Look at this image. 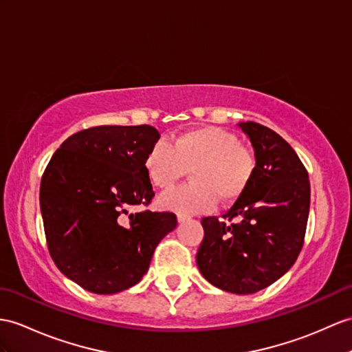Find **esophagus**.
<instances>
[{"label":"esophagus","mask_w":352,"mask_h":352,"mask_svg":"<svg viewBox=\"0 0 352 352\" xmlns=\"http://www.w3.org/2000/svg\"><path fill=\"white\" fill-rule=\"evenodd\" d=\"M185 221H188V215H184V213H179V215H177V222H179V224H182V222H185Z\"/></svg>","instance_id":"obj_1"}]
</instances>
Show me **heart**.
<instances>
[{"mask_svg":"<svg viewBox=\"0 0 352 352\" xmlns=\"http://www.w3.org/2000/svg\"><path fill=\"white\" fill-rule=\"evenodd\" d=\"M149 181L160 190H168L191 170L192 184L160 197V206L184 215L209 212L218 201L231 203L250 186L255 160L239 144L237 137L218 126L192 128L160 140L144 158Z\"/></svg>","mask_w":352,"mask_h":352,"instance_id":"obj_1","label":"heart"}]
</instances>
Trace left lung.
I'll use <instances>...</instances> for the list:
<instances>
[{
	"label": "left lung",
	"instance_id": "obj_1",
	"mask_svg": "<svg viewBox=\"0 0 352 352\" xmlns=\"http://www.w3.org/2000/svg\"><path fill=\"white\" fill-rule=\"evenodd\" d=\"M250 139L255 171L246 191L224 219L203 218L197 265L212 285L233 294H254L293 267L309 217V176L294 149L270 128L239 122Z\"/></svg>",
	"mask_w": 352,
	"mask_h": 352
}]
</instances>
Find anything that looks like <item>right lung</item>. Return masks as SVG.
Wrapping results in <instances>:
<instances>
[{
    "label": "right lung",
    "instance_id": "right-lung-1",
    "mask_svg": "<svg viewBox=\"0 0 352 352\" xmlns=\"http://www.w3.org/2000/svg\"><path fill=\"white\" fill-rule=\"evenodd\" d=\"M158 139L151 125L88 128L68 137L41 177L49 252L61 273L91 293L139 284L157 245L177 226L170 212H128L152 200L144 158Z\"/></svg>",
    "mask_w": 352,
    "mask_h": 352
}]
</instances>
